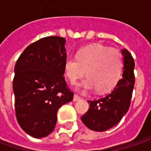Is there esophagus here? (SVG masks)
<instances>
[{"instance_id": "obj_1", "label": "esophagus", "mask_w": 151, "mask_h": 151, "mask_svg": "<svg viewBox=\"0 0 151 151\" xmlns=\"http://www.w3.org/2000/svg\"><path fill=\"white\" fill-rule=\"evenodd\" d=\"M81 99V97H79L78 95H77V94H74V96H73V101H79Z\"/></svg>"}]
</instances>
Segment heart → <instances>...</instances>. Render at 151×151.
I'll list each match as a JSON object with an SVG mask.
<instances>
[{"label": "heart", "instance_id": "b5f03b06", "mask_svg": "<svg viewBox=\"0 0 151 151\" xmlns=\"http://www.w3.org/2000/svg\"><path fill=\"white\" fill-rule=\"evenodd\" d=\"M122 67V56L118 50L98 45L83 48L77 56H69L65 62V75L73 83L86 71L87 79L78 85V89L96 88L98 93L109 92L116 86Z\"/></svg>", "mask_w": 151, "mask_h": 151}]
</instances>
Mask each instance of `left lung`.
I'll use <instances>...</instances> for the list:
<instances>
[{
	"label": "left lung",
	"instance_id": "1",
	"mask_svg": "<svg viewBox=\"0 0 151 151\" xmlns=\"http://www.w3.org/2000/svg\"><path fill=\"white\" fill-rule=\"evenodd\" d=\"M123 56V73L113 91L99 100L88 101V111L81 117L83 123L90 129L102 132L115 126L128 112L135 85V62L126 49Z\"/></svg>",
	"mask_w": 151,
	"mask_h": 151
}]
</instances>
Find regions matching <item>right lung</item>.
I'll return each mask as SVG.
<instances>
[{
    "mask_svg": "<svg viewBox=\"0 0 151 151\" xmlns=\"http://www.w3.org/2000/svg\"><path fill=\"white\" fill-rule=\"evenodd\" d=\"M65 39L46 37L28 46L15 65L13 91L20 127L29 136L50 135L59 107L73 99L64 78Z\"/></svg>",
    "mask_w": 151,
    "mask_h": 151,
    "instance_id": "add662e5",
    "label": "right lung"
}]
</instances>
